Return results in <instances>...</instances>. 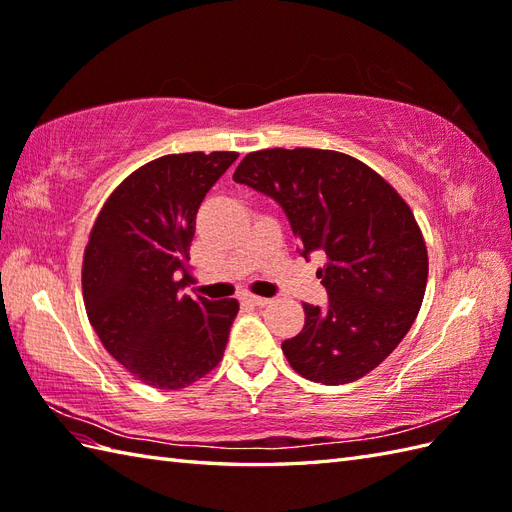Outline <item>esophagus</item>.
<instances>
[{"label":"esophagus","instance_id":"esophagus-1","mask_svg":"<svg viewBox=\"0 0 512 512\" xmlns=\"http://www.w3.org/2000/svg\"><path fill=\"white\" fill-rule=\"evenodd\" d=\"M242 301H244V303H248V305H253V307H266L268 303H272L270 299H264V296H251V294L244 296Z\"/></svg>","mask_w":512,"mask_h":512}]
</instances>
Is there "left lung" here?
<instances>
[{"label":"left lung","mask_w":512,"mask_h":512,"mask_svg":"<svg viewBox=\"0 0 512 512\" xmlns=\"http://www.w3.org/2000/svg\"><path fill=\"white\" fill-rule=\"evenodd\" d=\"M233 181L279 202L303 257L325 253L316 275L329 305L303 303L301 334L281 344L290 366L327 386L371 373L408 334L425 294L427 248L408 202L336 150H257Z\"/></svg>","instance_id":"8db88e82"}]
</instances>
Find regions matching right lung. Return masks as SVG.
<instances>
[{
  "label": "right lung",
  "instance_id": "1",
  "mask_svg": "<svg viewBox=\"0 0 512 512\" xmlns=\"http://www.w3.org/2000/svg\"><path fill=\"white\" fill-rule=\"evenodd\" d=\"M237 152L165 154L113 189L82 259V299L104 349L152 388L181 390L211 373L240 310L183 294L196 213Z\"/></svg>",
  "mask_w": 512,
  "mask_h": 512
}]
</instances>
